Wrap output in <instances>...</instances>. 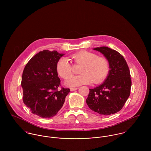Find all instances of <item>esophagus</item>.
Returning <instances> with one entry per match:
<instances>
[{
  "mask_svg": "<svg viewBox=\"0 0 151 151\" xmlns=\"http://www.w3.org/2000/svg\"><path fill=\"white\" fill-rule=\"evenodd\" d=\"M77 89H78V88H70V91H76Z\"/></svg>",
  "mask_w": 151,
  "mask_h": 151,
  "instance_id": "obj_1",
  "label": "esophagus"
}]
</instances>
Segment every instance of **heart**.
Listing matches in <instances>:
<instances>
[{"label":"heart","mask_w":151,"mask_h":151,"mask_svg":"<svg viewBox=\"0 0 151 151\" xmlns=\"http://www.w3.org/2000/svg\"><path fill=\"white\" fill-rule=\"evenodd\" d=\"M70 58L76 64L83 66L80 70L81 74L71 76L67 80L66 85L68 86H77L93 82L95 84L99 83L105 79L109 72L110 65L108 59L105 57L98 56L94 53L81 50L71 55ZM56 70L64 79L70 77L73 73L71 65L65 58L59 60Z\"/></svg>","instance_id":"1"}]
</instances>
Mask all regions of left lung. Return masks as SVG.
<instances>
[{"label":"left lung","mask_w":151,"mask_h":151,"mask_svg":"<svg viewBox=\"0 0 151 151\" xmlns=\"http://www.w3.org/2000/svg\"><path fill=\"white\" fill-rule=\"evenodd\" d=\"M107 59L110 70L105 81L89 89L86 104L92 110L103 115L119 111L129 97L131 86L129 68L123 56L106 46L94 48Z\"/></svg>","instance_id":"8db88e82"}]
</instances>
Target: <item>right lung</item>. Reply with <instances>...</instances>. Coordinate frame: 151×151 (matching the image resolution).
<instances>
[{"label": "right lung", "instance_id": "right-lung-1", "mask_svg": "<svg viewBox=\"0 0 151 151\" xmlns=\"http://www.w3.org/2000/svg\"><path fill=\"white\" fill-rule=\"evenodd\" d=\"M64 55L56 50H44L34 56L25 65L22 76L23 102L32 113L42 118L55 116L70 92L60 86L56 65Z\"/></svg>", "mask_w": 151, "mask_h": 151}]
</instances>
